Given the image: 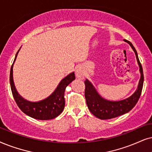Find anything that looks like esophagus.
I'll return each instance as SVG.
<instances>
[{
  "label": "esophagus",
  "mask_w": 152,
  "mask_h": 152,
  "mask_svg": "<svg viewBox=\"0 0 152 152\" xmlns=\"http://www.w3.org/2000/svg\"><path fill=\"white\" fill-rule=\"evenodd\" d=\"M76 77L78 78H80V79H83L84 78V72L83 70L80 67H78L76 70Z\"/></svg>",
  "instance_id": "obj_1"
}]
</instances>
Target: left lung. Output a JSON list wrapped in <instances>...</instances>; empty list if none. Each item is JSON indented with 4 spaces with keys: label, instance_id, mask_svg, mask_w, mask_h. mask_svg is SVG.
Masks as SVG:
<instances>
[{
    "label": "left lung",
    "instance_id": "1",
    "mask_svg": "<svg viewBox=\"0 0 152 152\" xmlns=\"http://www.w3.org/2000/svg\"><path fill=\"white\" fill-rule=\"evenodd\" d=\"M130 44L131 48L135 52L136 58H137L138 64L140 66V72L141 73V77L138 85L137 89L132 95L128 98L118 102L108 101L107 99H103L99 94L97 93L93 86L89 80L86 79L85 83V97L86 99L88 109L94 116L102 120L111 119L116 118L121 115L126 114L128 111L135 106V104L139 100L140 95H141L142 90L143 83H144V74L142 66L138 58L137 51L132 44L127 40H124Z\"/></svg>",
    "mask_w": 152,
    "mask_h": 152
}]
</instances>
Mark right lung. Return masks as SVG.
Here are the masks:
<instances>
[{
	"mask_svg": "<svg viewBox=\"0 0 152 152\" xmlns=\"http://www.w3.org/2000/svg\"><path fill=\"white\" fill-rule=\"evenodd\" d=\"M17 52L13 64L11 66L10 74V83L11 90L16 102L17 106L19 107L24 114H26L30 117L38 120H50L55 118L58 116L64 110L65 106L64 100V92L67 86L72 83L75 79L74 72L69 74L64 78L61 80L57 88L55 89L54 93L48 97L43 100L37 102H28L24 98L17 93L15 88L14 81H13L12 68L15 59L17 58Z\"/></svg>",
	"mask_w": 152,
	"mask_h": 152,
	"instance_id": "add662e5",
	"label": "right lung"
}]
</instances>
